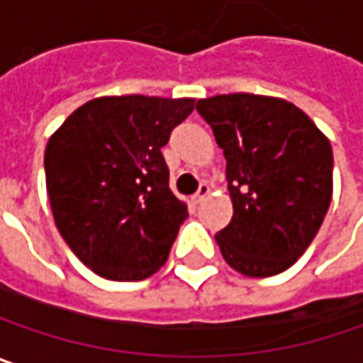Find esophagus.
<instances>
[{
  "label": "esophagus",
  "instance_id": "34e87169",
  "mask_svg": "<svg viewBox=\"0 0 363 363\" xmlns=\"http://www.w3.org/2000/svg\"><path fill=\"white\" fill-rule=\"evenodd\" d=\"M209 191H211V189H209V184H207V182H201V184H199V191L193 195V203H195V205H199V203L209 195Z\"/></svg>",
  "mask_w": 363,
  "mask_h": 363
}]
</instances>
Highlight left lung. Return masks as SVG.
I'll return each mask as SVG.
<instances>
[{
  "mask_svg": "<svg viewBox=\"0 0 363 363\" xmlns=\"http://www.w3.org/2000/svg\"><path fill=\"white\" fill-rule=\"evenodd\" d=\"M197 111L224 150L234 216L216 234L225 263L246 277L291 267L314 240L333 195V150L288 100L220 94Z\"/></svg>",
  "mask_w": 363,
  "mask_h": 363,
  "instance_id": "1",
  "label": "left lung"
}]
</instances>
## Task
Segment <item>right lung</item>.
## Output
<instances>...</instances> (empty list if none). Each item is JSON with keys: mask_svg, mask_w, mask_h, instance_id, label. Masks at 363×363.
<instances>
[{"mask_svg": "<svg viewBox=\"0 0 363 363\" xmlns=\"http://www.w3.org/2000/svg\"><path fill=\"white\" fill-rule=\"evenodd\" d=\"M193 108V98H94L49 139L55 224L100 277L139 281L166 263L189 211L168 186L162 147Z\"/></svg>", "mask_w": 363, "mask_h": 363, "instance_id": "1", "label": "right lung"}]
</instances>
